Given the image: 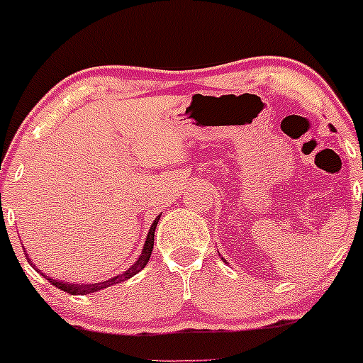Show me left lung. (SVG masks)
<instances>
[{
    "label": "left lung",
    "instance_id": "obj_1",
    "mask_svg": "<svg viewBox=\"0 0 363 363\" xmlns=\"http://www.w3.org/2000/svg\"><path fill=\"white\" fill-rule=\"evenodd\" d=\"M330 130H334V126H330ZM223 259H225V258H223ZM225 262H226V259H225Z\"/></svg>",
    "mask_w": 363,
    "mask_h": 363
}]
</instances>
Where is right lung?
Here are the masks:
<instances>
[{
  "instance_id": "1",
  "label": "right lung",
  "mask_w": 363,
  "mask_h": 363,
  "mask_svg": "<svg viewBox=\"0 0 363 363\" xmlns=\"http://www.w3.org/2000/svg\"><path fill=\"white\" fill-rule=\"evenodd\" d=\"M160 218H161V214L158 216V218L155 219V221H152L151 228H149L147 237H145V244H144V247H142V252H140V256H138V258H137V262H135L133 265L130 267V269L124 270L123 274H117V276L111 277V279L101 281V283H93V284H80V283H79V284H73V283H67V281L52 279V277L45 276V274L40 272V270H38V272L42 274V276L45 277L47 281H50V283H52L54 286L60 288V290H63V291H67V294H72V295H89V294H94V291H100V290H105V288H108V286H113V284L124 283V281H128V279H130V277L137 276V274L140 272V270L144 269L145 265H147L149 258H151L152 244H155L156 225H158ZM24 252H26V251H24ZM26 256H28V255H26ZM28 262L31 263V258H29V256H28Z\"/></svg>"
}]
</instances>
